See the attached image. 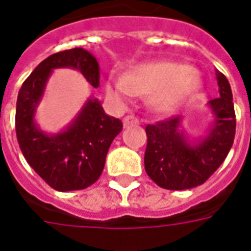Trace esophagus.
Returning <instances> with one entry per match:
<instances>
[{
    "label": "esophagus",
    "mask_w": 251,
    "mask_h": 251,
    "mask_svg": "<svg viewBox=\"0 0 251 251\" xmlns=\"http://www.w3.org/2000/svg\"><path fill=\"white\" fill-rule=\"evenodd\" d=\"M137 124H138V120H137L134 116H126L125 118H124V126H125V127L131 125H137Z\"/></svg>",
    "instance_id": "1"
}]
</instances>
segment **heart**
I'll use <instances>...</instances> for the list:
<instances>
[{"label":"heart","mask_w":251,"mask_h":251,"mask_svg":"<svg viewBox=\"0 0 251 251\" xmlns=\"http://www.w3.org/2000/svg\"><path fill=\"white\" fill-rule=\"evenodd\" d=\"M202 79L186 64L161 61L135 65L124 77L110 78L106 92L113 100L127 102L137 94H149L154 110L170 113L200 92Z\"/></svg>","instance_id":"heart-1"}]
</instances>
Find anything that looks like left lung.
Listing matches in <instances>:
<instances>
[{
    "mask_svg": "<svg viewBox=\"0 0 251 251\" xmlns=\"http://www.w3.org/2000/svg\"><path fill=\"white\" fill-rule=\"evenodd\" d=\"M220 97L207 102L213 122L206 134L189 140L181 129L182 117L146 126L145 170L158 186L185 190L202 185L227 157L235 135L233 93L227 78L215 72Z\"/></svg>",
    "mask_w": 251,
    "mask_h": 251,
    "instance_id": "1",
    "label": "left lung"
}]
</instances>
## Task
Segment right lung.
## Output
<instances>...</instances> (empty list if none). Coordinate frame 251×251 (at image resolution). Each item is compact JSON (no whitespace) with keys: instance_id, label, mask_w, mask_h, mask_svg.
<instances>
[{"instance_id":"obj_1","label":"right lung","mask_w":251,"mask_h":251,"mask_svg":"<svg viewBox=\"0 0 251 251\" xmlns=\"http://www.w3.org/2000/svg\"><path fill=\"white\" fill-rule=\"evenodd\" d=\"M78 70L93 88L100 86V65L82 48L64 50L44 59L25 79L16 107L17 140L34 172L58 192L86 189L102 174L111 142L122 130L118 118L107 116L90 97L65 129L46 133L36 121L37 106L54 69Z\"/></svg>"}]
</instances>
